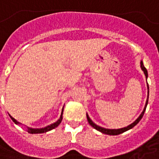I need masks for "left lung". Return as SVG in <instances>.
Instances as JSON below:
<instances>
[{"label": "left lung", "mask_w": 159, "mask_h": 159, "mask_svg": "<svg viewBox=\"0 0 159 159\" xmlns=\"http://www.w3.org/2000/svg\"><path fill=\"white\" fill-rule=\"evenodd\" d=\"M140 67H141V70L144 71V74H145V76H146V78H147V76H148V74H147V69L145 68V66L143 65V62L142 61H140ZM147 89H149V87H148V84H147ZM148 94H149V91H148ZM147 103H148V96H147V102H146V106L144 107V110L143 111L141 112V114L140 115V117H138L133 123H131L130 125H129L128 127H125V128H123V129H105V128H102V127H100L96 125L95 123H93L92 120L90 119V117H89V115L87 114V118H88V122L89 123L91 126L94 128L95 129H97L98 131H100L101 133L103 134H110V135H117V134H120L123 133V132H125L127 130L130 129H132L133 127H134L136 125L137 123H139L140 121V119L142 118L143 117L144 113H145V111H146V108H147Z\"/></svg>", "instance_id": "8db88e82"}]
</instances>
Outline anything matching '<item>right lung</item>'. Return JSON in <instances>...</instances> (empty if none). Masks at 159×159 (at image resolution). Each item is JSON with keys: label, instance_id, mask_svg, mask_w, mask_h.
Segmentation results:
<instances>
[{"label": "right lung", "instance_id": "1", "mask_svg": "<svg viewBox=\"0 0 159 159\" xmlns=\"http://www.w3.org/2000/svg\"><path fill=\"white\" fill-rule=\"evenodd\" d=\"M63 110H64V108H63ZM63 110H62V112H61V116H60L59 119L58 120L57 122H55L54 123H52V124H50V125H48V126L45 127V128H42V129H30V128H28V132H29L30 134H42V133H45V132H48V131H50V130L53 129H55L56 127L59 126V123H61V121H62ZM9 116H10V115H9ZM10 117L12 118V121H13L16 124H19V123H19L17 120L14 119L13 117H11V116H10Z\"/></svg>", "mask_w": 159, "mask_h": 159}]
</instances>
